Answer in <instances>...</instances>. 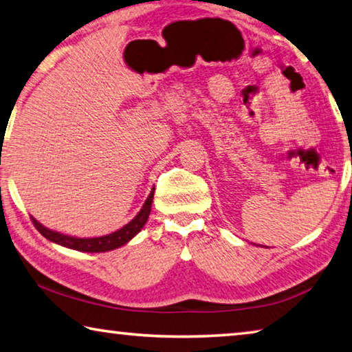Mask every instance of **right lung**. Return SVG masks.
Here are the masks:
<instances>
[{
  "label": "right lung",
  "instance_id": "1",
  "mask_svg": "<svg viewBox=\"0 0 352 352\" xmlns=\"http://www.w3.org/2000/svg\"><path fill=\"white\" fill-rule=\"evenodd\" d=\"M153 192L155 189L151 190L148 197L146 200V204L142 205L141 211L136 214V216L130 220L127 225H124L122 228H119L118 231L107 236H100V237H85V239H80V237H73V236H67L62 233H57V231L47 230L46 226L38 223L37 220L32 217V223L35 228L38 230V233L41 236H45L47 241L56 242L58 245H63L67 248H73L77 250V252H87V253H100V252H110V250H115L118 247L127 243L132 237L140 233L142 226L146 225L148 214H151V208H152V200H153Z\"/></svg>",
  "mask_w": 352,
  "mask_h": 352
}]
</instances>
